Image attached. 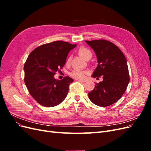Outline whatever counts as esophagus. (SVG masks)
I'll list each match as a JSON object with an SVG mask.
<instances>
[{
  "mask_svg": "<svg viewBox=\"0 0 151 151\" xmlns=\"http://www.w3.org/2000/svg\"><path fill=\"white\" fill-rule=\"evenodd\" d=\"M79 82H81V83H85V82L87 81L86 79H78L77 80Z\"/></svg>",
  "mask_w": 151,
  "mask_h": 151,
  "instance_id": "esophagus-1",
  "label": "esophagus"
}]
</instances>
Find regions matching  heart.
<instances>
[{"mask_svg":"<svg viewBox=\"0 0 151 151\" xmlns=\"http://www.w3.org/2000/svg\"><path fill=\"white\" fill-rule=\"evenodd\" d=\"M78 54L79 55V56H81L82 58H84V60H88L89 59L92 57V52H91L90 50L87 48L86 47H81L78 50ZM70 62V58L68 59L67 63H69ZM87 74V72L84 70H72L70 73V75L74 77V78L76 79H83L85 75Z\"/></svg>","mask_w":151,"mask_h":151,"instance_id":"heart-1","label":"heart"}]
</instances>
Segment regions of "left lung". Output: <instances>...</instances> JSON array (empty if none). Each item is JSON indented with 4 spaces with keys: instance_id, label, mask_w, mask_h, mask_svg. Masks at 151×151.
Wrapping results in <instances>:
<instances>
[{
    "instance_id": "obj_1",
    "label": "left lung",
    "mask_w": 151,
    "mask_h": 151,
    "mask_svg": "<svg viewBox=\"0 0 151 151\" xmlns=\"http://www.w3.org/2000/svg\"><path fill=\"white\" fill-rule=\"evenodd\" d=\"M94 50L98 66L92 77H103L88 93L89 99L98 106L105 107L119 100L129 83V73L124 55L115 44L105 40L86 41ZM99 78V77H97Z\"/></svg>"
}]
</instances>
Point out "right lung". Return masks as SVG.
Segmentation results:
<instances>
[{"label":"right lung","mask_w":151,"mask_h":151,"mask_svg":"<svg viewBox=\"0 0 151 151\" xmlns=\"http://www.w3.org/2000/svg\"><path fill=\"white\" fill-rule=\"evenodd\" d=\"M76 46L57 41L41 45L29 55L24 65V83L31 96L42 106H55L66 98L74 80L68 76L57 80L54 76L62 69L68 53Z\"/></svg>","instance_id":"1"}]
</instances>
